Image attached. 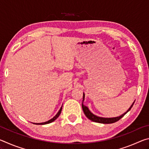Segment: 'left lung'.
<instances>
[{
	"mask_svg": "<svg viewBox=\"0 0 149 149\" xmlns=\"http://www.w3.org/2000/svg\"><path fill=\"white\" fill-rule=\"evenodd\" d=\"M85 100V94L84 93V96H83V101H82V109L84 110V112L85 115L86 116V117L88 118V119H89L90 120L93 121V122H97V123H114L116 122H118V120L120 119H121L123 116H124L125 114H127V113L129 112V111L131 110V108H132L133 104H134L135 101L133 102V104L131 105V107L128 108V110L126 111L125 112L123 113L122 115L119 116H117V117H113V118H103V117H100V116H96L94 114H93V113L91 112L89 110V108L86 106H85L84 104V101Z\"/></svg>",
	"mask_w": 149,
	"mask_h": 149,
	"instance_id": "1",
	"label": "left lung"
}]
</instances>
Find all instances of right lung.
Instances as JSON below:
<instances>
[{
  "mask_svg": "<svg viewBox=\"0 0 149 149\" xmlns=\"http://www.w3.org/2000/svg\"><path fill=\"white\" fill-rule=\"evenodd\" d=\"M62 107H61V108H60V109L59 110L57 114L51 118V119L49 120V121H47V122H42V123H34V124H36V125H45V124H47V123H51L52 122H54V120H56L58 118V116H60V114H61V112H62Z\"/></svg>",
  "mask_w": 149,
  "mask_h": 149,
  "instance_id": "obj_1",
  "label": "right lung"
}]
</instances>
